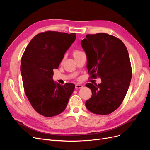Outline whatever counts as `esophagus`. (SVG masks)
I'll use <instances>...</instances> for the list:
<instances>
[{"label":"esophagus","mask_w":150,"mask_h":150,"mask_svg":"<svg viewBox=\"0 0 150 150\" xmlns=\"http://www.w3.org/2000/svg\"><path fill=\"white\" fill-rule=\"evenodd\" d=\"M83 87V86L82 84H76L75 88L76 89H80V88H82Z\"/></svg>","instance_id":"esophagus-1"}]
</instances>
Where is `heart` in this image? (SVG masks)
Masks as SVG:
<instances>
[{"mask_svg": "<svg viewBox=\"0 0 150 150\" xmlns=\"http://www.w3.org/2000/svg\"><path fill=\"white\" fill-rule=\"evenodd\" d=\"M81 52H81V51H79V50H78V49H75V50H74V51H73V52H72V54H73L74 57H76L78 55H79V54Z\"/></svg>", "mask_w": 150, "mask_h": 150, "instance_id": "b5f03b06", "label": "heart"}]
</instances>
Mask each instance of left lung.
<instances>
[{"label":"left lung","mask_w":150,"mask_h":150,"mask_svg":"<svg viewBox=\"0 0 150 150\" xmlns=\"http://www.w3.org/2000/svg\"><path fill=\"white\" fill-rule=\"evenodd\" d=\"M81 44L91 76L101 79V84H86L92 96L85 105L94 114H110L121 105L130 84L132 70L128 50L120 39L106 33L87 34Z\"/></svg>","instance_id":"left-lung-1"}]
</instances>
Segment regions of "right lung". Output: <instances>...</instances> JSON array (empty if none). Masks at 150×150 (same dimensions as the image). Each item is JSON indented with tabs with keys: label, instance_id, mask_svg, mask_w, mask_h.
Returning <instances> with one entry per match:
<instances>
[{
	"label": "right lung",
	"instance_id": "add662e5",
	"mask_svg": "<svg viewBox=\"0 0 150 150\" xmlns=\"http://www.w3.org/2000/svg\"><path fill=\"white\" fill-rule=\"evenodd\" d=\"M75 33L47 31L35 35L22 55L21 72L24 91L40 115L52 117L64 111L75 85L61 86L52 79L64 54L76 39Z\"/></svg>",
	"mask_w": 150,
	"mask_h": 150
}]
</instances>
